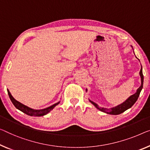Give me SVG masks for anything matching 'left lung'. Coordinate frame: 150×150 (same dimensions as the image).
Returning a JSON list of instances; mask_svg holds the SVG:
<instances>
[{"label":"left lung","instance_id":"1","mask_svg":"<svg viewBox=\"0 0 150 150\" xmlns=\"http://www.w3.org/2000/svg\"><path fill=\"white\" fill-rule=\"evenodd\" d=\"M139 75L141 77V81H142V85L139 87V88L137 89V92H136L135 94H133L132 96H131L128 99H127L126 101L124 102L123 103L118 105V106L115 107V108H102V107H100L98 104H96L94 102L91 101V104L93 105H94V106H96V108L98 110L104 112L105 113L107 114H110V115H120L122 112H124L125 110H127V109L130 108L135 103L136 101H137L138 98L139 96L140 92L142 91V89L143 88V84H144V75H143V72H142V67L141 68L140 72H139Z\"/></svg>","mask_w":150,"mask_h":150}]
</instances>
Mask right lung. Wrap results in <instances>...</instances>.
I'll return each mask as SVG.
<instances>
[{"label": "right lung", "instance_id": "obj_1", "mask_svg": "<svg viewBox=\"0 0 150 150\" xmlns=\"http://www.w3.org/2000/svg\"><path fill=\"white\" fill-rule=\"evenodd\" d=\"M8 91V96H9L10 99L12 102V103L13 104V105L16 107V108H17L18 110H21V112H23V113L26 114V115H30V116H34V117H40V116H44L48 114L49 112L51 111L52 109L54 108V107L59 104V102H57L54 104H53L52 106H49L48 108L42 109V110H33L32 108H29V107L25 106V105L21 104V102L17 101L12 96V95L11 94L10 91H8V89L7 90Z\"/></svg>", "mask_w": 150, "mask_h": 150}]
</instances>
